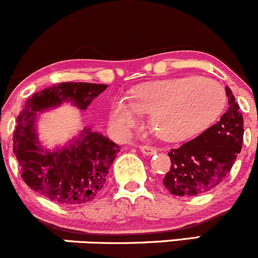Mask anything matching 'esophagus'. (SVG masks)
Here are the masks:
<instances>
[{"instance_id": "1", "label": "esophagus", "mask_w": 258, "mask_h": 258, "mask_svg": "<svg viewBox=\"0 0 258 258\" xmlns=\"http://www.w3.org/2000/svg\"><path fill=\"white\" fill-rule=\"evenodd\" d=\"M140 149H141V152L146 155H153L157 153V149H155L154 147H151V146H141Z\"/></svg>"}]
</instances>
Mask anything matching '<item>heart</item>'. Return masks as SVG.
<instances>
[{"label":"heart","mask_w":258,"mask_h":258,"mask_svg":"<svg viewBox=\"0 0 258 258\" xmlns=\"http://www.w3.org/2000/svg\"><path fill=\"white\" fill-rule=\"evenodd\" d=\"M226 95L222 84L211 78L185 76L140 87L132 101L120 99L111 110V121L120 131L132 128L141 114H152V128L165 140H183L200 134L219 117Z\"/></svg>","instance_id":"b5f03b06"}]
</instances>
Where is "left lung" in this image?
I'll return each instance as SVG.
<instances>
[{
    "label": "left lung",
    "instance_id": "1",
    "mask_svg": "<svg viewBox=\"0 0 258 258\" xmlns=\"http://www.w3.org/2000/svg\"><path fill=\"white\" fill-rule=\"evenodd\" d=\"M229 109L216 124L195 140L168 153L170 170L164 187L176 196L206 194L222 182L233 168L244 140V118L230 88H225Z\"/></svg>",
    "mask_w": 258,
    "mask_h": 258
}]
</instances>
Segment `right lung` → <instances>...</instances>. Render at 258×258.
Instances as JSON below:
<instances>
[{
    "instance_id": "obj_1",
    "label": "right lung",
    "mask_w": 258,
    "mask_h": 258,
    "mask_svg": "<svg viewBox=\"0 0 258 258\" xmlns=\"http://www.w3.org/2000/svg\"><path fill=\"white\" fill-rule=\"evenodd\" d=\"M105 89L106 84L60 83L36 92L17 117L13 153L21 166L22 179L52 202L83 205L98 196L120 147L87 128L67 148L52 153L44 151L36 140L34 116L62 101H72L79 109L86 110Z\"/></svg>"
}]
</instances>
